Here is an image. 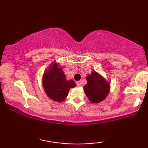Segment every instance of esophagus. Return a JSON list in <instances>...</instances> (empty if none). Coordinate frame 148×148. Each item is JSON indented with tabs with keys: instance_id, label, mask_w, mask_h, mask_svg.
<instances>
[{
	"instance_id": "34e87169",
	"label": "esophagus",
	"mask_w": 148,
	"mask_h": 148,
	"mask_svg": "<svg viewBox=\"0 0 148 148\" xmlns=\"http://www.w3.org/2000/svg\"><path fill=\"white\" fill-rule=\"evenodd\" d=\"M81 84H82V82H81V81H77V82H76V85H77V86H79V87H80V86H81Z\"/></svg>"
}]
</instances>
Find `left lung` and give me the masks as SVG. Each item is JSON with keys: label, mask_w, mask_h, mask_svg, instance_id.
Wrapping results in <instances>:
<instances>
[{"label": "left lung", "mask_w": 148, "mask_h": 148, "mask_svg": "<svg viewBox=\"0 0 148 148\" xmlns=\"http://www.w3.org/2000/svg\"><path fill=\"white\" fill-rule=\"evenodd\" d=\"M88 84L84 86V91L88 99L92 103L103 101L109 92V85L106 81L95 71L86 78Z\"/></svg>", "instance_id": "left-lung-1"}]
</instances>
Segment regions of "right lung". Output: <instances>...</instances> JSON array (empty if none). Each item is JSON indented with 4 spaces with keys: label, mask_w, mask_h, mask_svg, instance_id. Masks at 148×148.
<instances>
[{
    "label": "right lung",
    "mask_w": 148,
    "mask_h": 148,
    "mask_svg": "<svg viewBox=\"0 0 148 148\" xmlns=\"http://www.w3.org/2000/svg\"><path fill=\"white\" fill-rule=\"evenodd\" d=\"M43 87L46 94L56 101H63L71 88L76 86L72 80L67 81L62 68H59L56 62L50 65L43 76Z\"/></svg>",
    "instance_id": "1"
}]
</instances>
